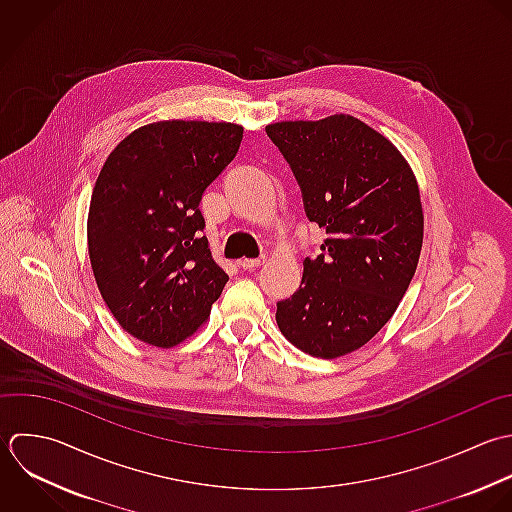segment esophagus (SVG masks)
Here are the masks:
<instances>
[{
  "mask_svg": "<svg viewBox=\"0 0 512 512\" xmlns=\"http://www.w3.org/2000/svg\"><path fill=\"white\" fill-rule=\"evenodd\" d=\"M265 263V257H255V259H239V267L243 269H255Z\"/></svg>",
  "mask_w": 512,
  "mask_h": 512,
  "instance_id": "34e87169",
  "label": "esophagus"
}]
</instances>
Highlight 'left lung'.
Masks as SVG:
<instances>
[{"label":"left lung","mask_w":512,"mask_h":512,"mask_svg":"<svg viewBox=\"0 0 512 512\" xmlns=\"http://www.w3.org/2000/svg\"><path fill=\"white\" fill-rule=\"evenodd\" d=\"M265 129L301 185L307 217L327 231L323 253L303 263L301 287L277 303V325L311 357L349 355L385 327L417 271V177L393 141L349 113Z\"/></svg>","instance_id":"8db88e82"}]
</instances>
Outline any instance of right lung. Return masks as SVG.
Wrapping results in <instances>:
<instances>
[{
	"label": "right lung",
	"mask_w": 512,
	"mask_h": 512,
	"mask_svg": "<svg viewBox=\"0 0 512 512\" xmlns=\"http://www.w3.org/2000/svg\"><path fill=\"white\" fill-rule=\"evenodd\" d=\"M241 139L239 123L153 121L119 141L97 175L91 271L121 329L147 345L169 349L195 335L229 281L201 235L199 201Z\"/></svg>",
	"instance_id": "obj_1"
}]
</instances>
